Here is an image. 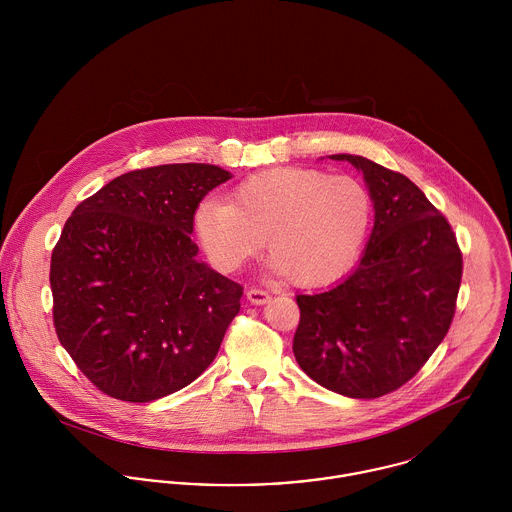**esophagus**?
I'll return each mask as SVG.
<instances>
[{
    "instance_id": "1",
    "label": "esophagus",
    "mask_w": 512,
    "mask_h": 512,
    "mask_svg": "<svg viewBox=\"0 0 512 512\" xmlns=\"http://www.w3.org/2000/svg\"><path fill=\"white\" fill-rule=\"evenodd\" d=\"M246 297H248V301L254 303V305H264V303L270 301V293L266 292V290H260V288H250V290L246 292Z\"/></svg>"
}]
</instances>
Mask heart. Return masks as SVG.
I'll use <instances>...</instances> for the list:
<instances>
[{
  "mask_svg": "<svg viewBox=\"0 0 512 512\" xmlns=\"http://www.w3.org/2000/svg\"><path fill=\"white\" fill-rule=\"evenodd\" d=\"M370 195L349 175L274 167L234 187L230 203L209 197L195 213L205 252L224 270L240 268L268 236L270 268L299 286L343 276L365 242Z\"/></svg>",
  "mask_w": 512,
  "mask_h": 512,
  "instance_id": "b5f03b06",
  "label": "heart"
}]
</instances>
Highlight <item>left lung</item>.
Returning a JSON list of instances; mask_svg holds the SVG:
<instances>
[{
  "label": "left lung",
  "instance_id": "8db88e82",
  "mask_svg": "<svg viewBox=\"0 0 512 512\" xmlns=\"http://www.w3.org/2000/svg\"><path fill=\"white\" fill-rule=\"evenodd\" d=\"M349 161L374 205V226L355 272L335 288L297 295L293 355L317 384L378 398L406 384L447 335L463 258L447 219L406 175L361 155Z\"/></svg>",
  "mask_w": 512,
  "mask_h": 512
}]
</instances>
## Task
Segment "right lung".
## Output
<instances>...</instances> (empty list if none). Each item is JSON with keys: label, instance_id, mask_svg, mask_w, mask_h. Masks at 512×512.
<instances>
[{"label": "right lung", "instance_id": "1", "mask_svg": "<svg viewBox=\"0 0 512 512\" xmlns=\"http://www.w3.org/2000/svg\"><path fill=\"white\" fill-rule=\"evenodd\" d=\"M232 175L209 163L136 169L84 199L51 256L53 323L104 394L151 402L219 353L242 286L197 260L193 219Z\"/></svg>", "mask_w": 512, "mask_h": 512}]
</instances>
